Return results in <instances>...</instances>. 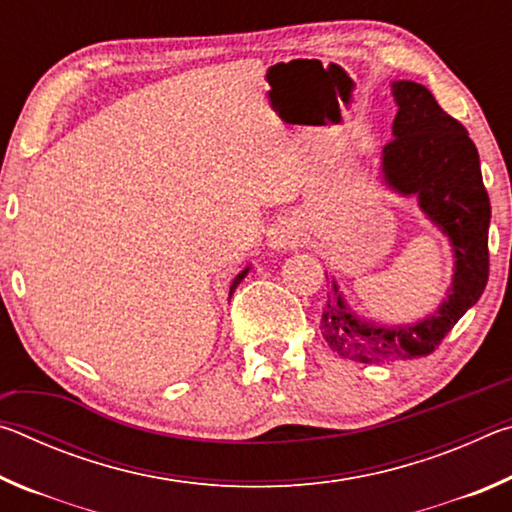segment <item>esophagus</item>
Instances as JSON below:
<instances>
[{
	"label": "esophagus",
	"mask_w": 512,
	"mask_h": 512,
	"mask_svg": "<svg viewBox=\"0 0 512 512\" xmlns=\"http://www.w3.org/2000/svg\"><path fill=\"white\" fill-rule=\"evenodd\" d=\"M300 239H302V232L298 228V223L293 219L275 221L266 232V246L271 250L293 248V246L300 244Z\"/></svg>",
	"instance_id": "obj_1"
}]
</instances>
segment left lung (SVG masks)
I'll return each mask as SVG.
<instances>
[{"label": "left lung", "mask_w": 512, "mask_h": 512, "mask_svg": "<svg viewBox=\"0 0 512 512\" xmlns=\"http://www.w3.org/2000/svg\"><path fill=\"white\" fill-rule=\"evenodd\" d=\"M391 92L397 115L393 140L381 151V183L418 201L420 212L452 246L454 273L438 309L406 325H379L359 316L332 280L320 332L336 354L359 363L427 357L488 284L490 198L479 151L463 124L449 117L424 85L393 81Z\"/></svg>", "instance_id": "8db88e82"}]
</instances>
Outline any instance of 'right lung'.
Returning a JSON list of instances; mask_svg holds the SVG:
<instances>
[{
	"label": "right lung",
	"instance_id": "1",
	"mask_svg": "<svg viewBox=\"0 0 512 512\" xmlns=\"http://www.w3.org/2000/svg\"><path fill=\"white\" fill-rule=\"evenodd\" d=\"M248 271H250V266H246V268H244V271H241V273H239V275L235 277V280H232V284H230V298H232V293H235V289L239 287V282H241V280H244V277L248 275Z\"/></svg>",
	"mask_w": 512,
	"mask_h": 512
}]
</instances>
